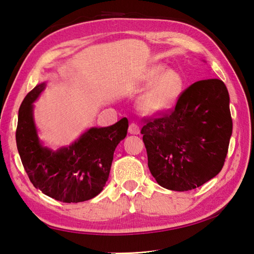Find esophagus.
I'll use <instances>...</instances> for the list:
<instances>
[{"instance_id":"1","label":"esophagus","mask_w":254,"mask_h":254,"mask_svg":"<svg viewBox=\"0 0 254 254\" xmlns=\"http://www.w3.org/2000/svg\"><path fill=\"white\" fill-rule=\"evenodd\" d=\"M128 133L133 134V135H137V134H139V127L135 123H131L130 127H128Z\"/></svg>"}]
</instances>
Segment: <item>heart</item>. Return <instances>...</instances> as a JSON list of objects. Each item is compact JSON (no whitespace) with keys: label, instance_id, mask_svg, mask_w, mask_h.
Listing matches in <instances>:
<instances>
[{"label":"heart","instance_id":"heart-1","mask_svg":"<svg viewBox=\"0 0 254 254\" xmlns=\"http://www.w3.org/2000/svg\"><path fill=\"white\" fill-rule=\"evenodd\" d=\"M146 83H152L139 99V107L148 115L157 116L168 112L175 107L182 94L185 80L174 68L164 64H155L145 73Z\"/></svg>","mask_w":254,"mask_h":254}]
</instances>
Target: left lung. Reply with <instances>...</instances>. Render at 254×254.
I'll return each mask as SVG.
<instances>
[{
    "label": "left lung",
    "mask_w": 254,
    "mask_h": 254,
    "mask_svg": "<svg viewBox=\"0 0 254 254\" xmlns=\"http://www.w3.org/2000/svg\"><path fill=\"white\" fill-rule=\"evenodd\" d=\"M229 102L223 80H198L175 110L142 127L148 168L159 186L189 191L219 174L233 133Z\"/></svg>",
    "instance_id": "1"
}]
</instances>
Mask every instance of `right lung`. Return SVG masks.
<instances>
[{"label":"right lung","instance_id":"right-lung-1","mask_svg":"<svg viewBox=\"0 0 254 254\" xmlns=\"http://www.w3.org/2000/svg\"><path fill=\"white\" fill-rule=\"evenodd\" d=\"M47 86L38 84L27 94L18 111L16 144L29 180L57 201H88L102 191L110 174L113 153L127 136L128 121L107 127H89L68 146L52 149L39 137L34 104Z\"/></svg>","mask_w":254,"mask_h":254}]
</instances>
